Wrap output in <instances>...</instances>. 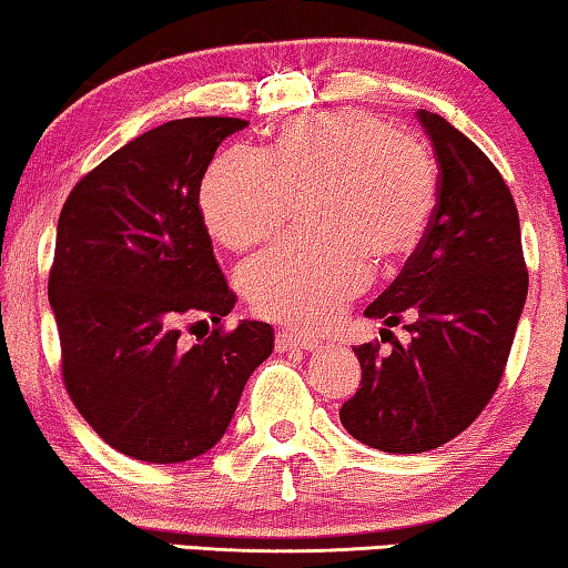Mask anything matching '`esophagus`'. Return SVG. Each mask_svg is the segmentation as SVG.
<instances>
[{
	"mask_svg": "<svg viewBox=\"0 0 568 568\" xmlns=\"http://www.w3.org/2000/svg\"><path fill=\"white\" fill-rule=\"evenodd\" d=\"M276 347L278 351H292V347H302V351H314V347H320L317 339H312L307 335H296L290 333V329H282V333L276 335Z\"/></svg>",
	"mask_w": 568,
	"mask_h": 568,
	"instance_id": "esophagus-1",
	"label": "esophagus"
}]
</instances>
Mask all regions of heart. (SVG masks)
I'll list each match as a JSON object with an SVG mask.
<instances>
[{"label":"heart","instance_id":"1","mask_svg":"<svg viewBox=\"0 0 568 568\" xmlns=\"http://www.w3.org/2000/svg\"><path fill=\"white\" fill-rule=\"evenodd\" d=\"M304 190H314L310 213L322 231L248 261L243 292L264 317L314 329L368 286L371 256L394 261L416 246L436 180L414 139L345 109L286 121L268 154L235 146L217 156L200 207L225 246L248 248L282 229L292 193Z\"/></svg>","mask_w":568,"mask_h":568}]
</instances>
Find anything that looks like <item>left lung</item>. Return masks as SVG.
Instances as JSON below:
<instances>
[{
  "label": "left lung",
  "instance_id": "1",
  "mask_svg": "<svg viewBox=\"0 0 568 568\" xmlns=\"http://www.w3.org/2000/svg\"><path fill=\"white\" fill-rule=\"evenodd\" d=\"M416 119L439 162L436 205L394 284L365 310L386 327L414 314L412 339H394L390 353L353 347L363 378L339 408L347 434L394 455L442 447L475 422L528 296L518 207L500 172L439 113L418 109Z\"/></svg>",
  "mask_w": 568,
  "mask_h": 568
}]
</instances>
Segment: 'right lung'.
I'll list each match as a JSON object with an SVG mask.
<instances>
[{"mask_svg":"<svg viewBox=\"0 0 568 568\" xmlns=\"http://www.w3.org/2000/svg\"><path fill=\"white\" fill-rule=\"evenodd\" d=\"M246 126L197 116L150 129L85 174L60 211L48 300L63 381L121 455L152 465L205 455L274 351L258 320L193 345L180 337L182 322L221 325L235 304L197 203L217 146Z\"/></svg>","mask_w":568,"mask_h":568,"instance_id":"right-lung-1","label":"right lung"}]
</instances>
